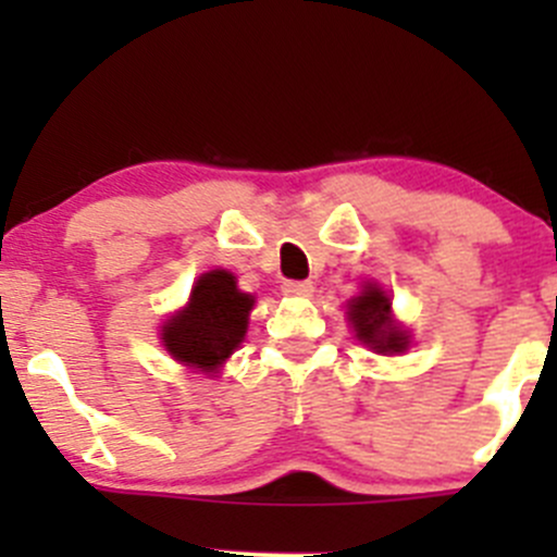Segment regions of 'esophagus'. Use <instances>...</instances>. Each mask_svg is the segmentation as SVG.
<instances>
[{
    "mask_svg": "<svg viewBox=\"0 0 557 557\" xmlns=\"http://www.w3.org/2000/svg\"><path fill=\"white\" fill-rule=\"evenodd\" d=\"M314 285L310 280H285L283 283V294L288 296H312Z\"/></svg>",
    "mask_w": 557,
    "mask_h": 557,
    "instance_id": "34e87169",
    "label": "esophagus"
}]
</instances>
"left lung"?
Returning <instances> with one entry per match:
<instances>
[{"label":"left lung","instance_id":"left-lung-1","mask_svg":"<svg viewBox=\"0 0 557 557\" xmlns=\"http://www.w3.org/2000/svg\"><path fill=\"white\" fill-rule=\"evenodd\" d=\"M347 314H350L358 339L367 342L377 352L407 350V334L391 320V299L380 288L369 285L358 299H352Z\"/></svg>","mask_w":557,"mask_h":557}]
</instances>
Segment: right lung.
<instances>
[{
	"mask_svg": "<svg viewBox=\"0 0 557 557\" xmlns=\"http://www.w3.org/2000/svg\"><path fill=\"white\" fill-rule=\"evenodd\" d=\"M252 296L237 290L234 274L215 269L201 274L183 312L164 325V347L177 361L215 372L239 347L247 331Z\"/></svg>",
	"mask_w": 557,
	"mask_h": 557,
	"instance_id": "right-lung-1",
	"label": "right lung"
}]
</instances>
